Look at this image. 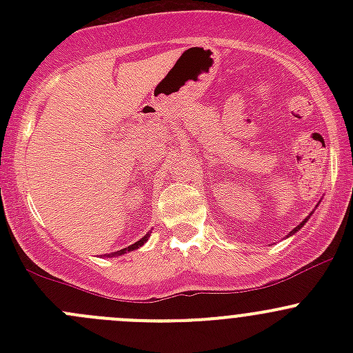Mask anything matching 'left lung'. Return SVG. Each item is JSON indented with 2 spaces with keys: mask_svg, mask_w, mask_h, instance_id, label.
Returning a JSON list of instances; mask_svg holds the SVG:
<instances>
[{
  "mask_svg": "<svg viewBox=\"0 0 353 353\" xmlns=\"http://www.w3.org/2000/svg\"><path fill=\"white\" fill-rule=\"evenodd\" d=\"M311 215H312V213H309V216H311ZM309 216H307V219H309ZM307 219H304V222H301V223H299V225H297V227H295V229H294V230H292V232H290V234H288V236H292V234H295V232H297V230H299V229H301V227H302V225H304V223H305V222H307Z\"/></svg>",
  "mask_w": 353,
  "mask_h": 353,
  "instance_id": "1",
  "label": "left lung"
}]
</instances>
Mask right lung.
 I'll return each mask as SVG.
<instances>
[{"mask_svg":"<svg viewBox=\"0 0 353 353\" xmlns=\"http://www.w3.org/2000/svg\"><path fill=\"white\" fill-rule=\"evenodd\" d=\"M148 237H150V234H147V236H143V237H141L140 241H137V243H134V244H131V245H128V248L121 249V251H116V252H112V254H110V256H119V254H124V252L134 251V249L141 248V245H143L145 243H147V241H148Z\"/></svg>","mask_w":353,"mask_h":353,"instance_id":"add662e5","label":"right lung"}]
</instances>
